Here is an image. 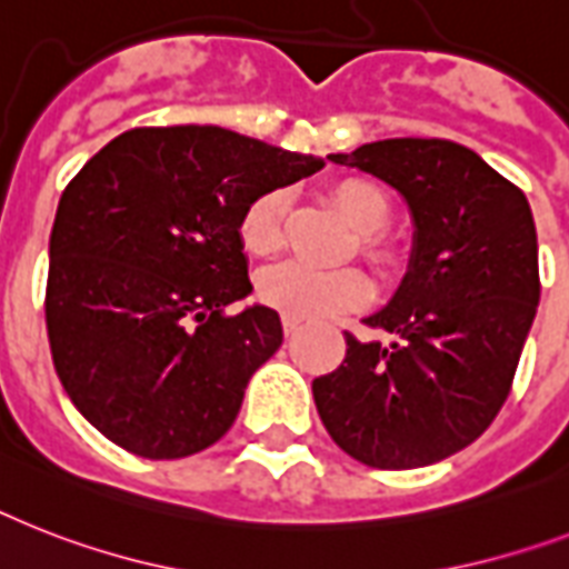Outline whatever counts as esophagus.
I'll return each mask as SVG.
<instances>
[{
	"label": "esophagus",
	"instance_id": "34e87169",
	"mask_svg": "<svg viewBox=\"0 0 569 569\" xmlns=\"http://www.w3.org/2000/svg\"><path fill=\"white\" fill-rule=\"evenodd\" d=\"M300 330V318H292V316H283V332L286 336H292V332Z\"/></svg>",
	"mask_w": 569,
	"mask_h": 569
}]
</instances>
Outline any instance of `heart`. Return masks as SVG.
<instances>
[{"label": "heart", "instance_id": "b5f03b06", "mask_svg": "<svg viewBox=\"0 0 569 569\" xmlns=\"http://www.w3.org/2000/svg\"><path fill=\"white\" fill-rule=\"evenodd\" d=\"M330 201L357 228L359 257L382 274H389L395 269L397 253L382 233L391 221V201L386 189L368 178H345L330 187ZM286 210H289V196L283 189H266L262 196L253 198L239 219V239L244 251L257 257L274 253L283 244ZM257 295L262 303H269L283 316L318 321L362 307L371 295V283L357 266L312 269L303 262H277L260 274Z\"/></svg>", "mask_w": 569, "mask_h": 569}]
</instances>
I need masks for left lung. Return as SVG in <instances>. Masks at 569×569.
Instances as JSON below:
<instances>
[{"instance_id": "left-lung-1", "label": "left lung", "mask_w": 569, "mask_h": 569, "mask_svg": "<svg viewBox=\"0 0 569 569\" xmlns=\"http://www.w3.org/2000/svg\"><path fill=\"white\" fill-rule=\"evenodd\" d=\"M332 163L391 183L415 216L412 271L359 341L312 380L341 450L377 470L436 465L473 445L506 403L540 300L538 233L523 189L450 140H382Z\"/></svg>"}]
</instances>
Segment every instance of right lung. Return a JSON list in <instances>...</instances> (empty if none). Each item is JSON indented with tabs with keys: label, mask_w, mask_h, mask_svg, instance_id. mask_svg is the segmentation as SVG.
I'll return each instance as SVG.
<instances>
[{
	"label": "right lung",
	"mask_w": 569,
	"mask_h": 569,
	"mask_svg": "<svg viewBox=\"0 0 569 569\" xmlns=\"http://www.w3.org/2000/svg\"><path fill=\"white\" fill-rule=\"evenodd\" d=\"M321 169L212 124L131 128L69 180L54 212L46 332L69 400L122 450L183 459L216 445L283 341L251 292L244 207Z\"/></svg>",
	"instance_id": "obj_1"
}]
</instances>
